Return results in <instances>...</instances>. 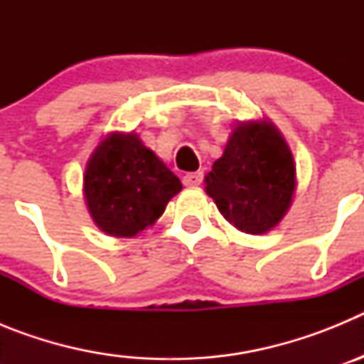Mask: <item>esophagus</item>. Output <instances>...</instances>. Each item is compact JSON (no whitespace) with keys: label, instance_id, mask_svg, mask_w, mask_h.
<instances>
[{"label":"esophagus","instance_id":"34e87169","mask_svg":"<svg viewBox=\"0 0 364 364\" xmlns=\"http://www.w3.org/2000/svg\"><path fill=\"white\" fill-rule=\"evenodd\" d=\"M182 182H184L186 188H197L202 182V173H186Z\"/></svg>","mask_w":364,"mask_h":364}]
</instances>
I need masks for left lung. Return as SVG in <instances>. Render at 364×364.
Listing matches in <instances>:
<instances>
[{"label": "left lung", "mask_w": 364, "mask_h": 364, "mask_svg": "<svg viewBox=\"0 0 364 364\" xmlns=\"http://www.w3.org/2000/svg\"><path fill=\"white\" fill-rule=\"evenodd\" d=\"M222 217L250 235L272 231L294 202V153L268 118L233 125L224 153L204 178Z\"/></svg>", "instance_id": "1"}]
</instances>
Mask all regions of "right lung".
<instances>
[{"label":"right lung","instance_id":"1","mask_svg":"<svg viewBox=\"0 0 364 364\" xmlns=\"http://www.w3.org/2000/svg\"><path fill=\"white\" fill-rule=\"evenodd\" d=\"M180 191L178 176L134 131L105 134L83 173L87 211L100 230L118 239H131L153 226Z\"/></svg>","mask_w":364,"mask_h":364}]
</instances>
